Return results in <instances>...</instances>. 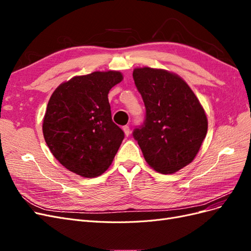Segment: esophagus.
Masks as SVG:
<instances>
[{"mask_svg":"<svg viewBox=\"0 0 251 251\" xmlns=\"http://www.w3.org/2000/svg\"><path fill=\"white\" fill-rule=\"evenodd\" d=\"M123 130H124V132H125L126 136H128V135H130V133H131L130 126H125L123 127Z\"/></svg>","mask_w":251,"mask_h":251,"instance_id":"34e87169","label":"esophagus"}]
</instances>
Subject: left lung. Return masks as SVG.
<instances>
[{
	"mask_svg": "<svg viewBox=\"0 0 251 251\" xmlns=\"http://www.w3.org/2000/svg\"><path fill=\"white\" fill-rule=\"evenodd\" d=\"M146 105V119L133 131L148 164L172 174L191 163L207 133L198 98L178 75L144 67L133 71Z\"/></svg>",
	"mask_w": 251,
	"mask_h": 251,
	"instance_id": "left-lung-1",
	"label": "left lung"
}]
</instances>
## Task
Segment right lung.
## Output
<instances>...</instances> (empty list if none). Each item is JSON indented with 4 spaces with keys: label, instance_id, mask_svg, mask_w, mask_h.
I'll use <instances>...</instances> for the list:
<instances>
[{
    "label": "right lung",
    "instance_id": "add662e5",
    "mask_svg": "<svg viewBox=\"0 0 251 251\" xmlns=\"http://www.w3.org/2000/svg\"><path fill=\"white\" fill-rule=\"evenodd\" d=\"M123 80L118 71H96L58 86L43 123L48 148L59 163L81 177L109 169L125 133L113 123L109 91Z\"/></svg>",
    "mask_w": 251,
    "mask_h": 251
}]
</instances>
